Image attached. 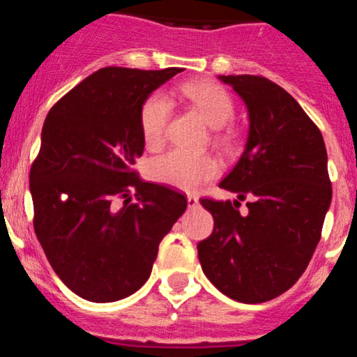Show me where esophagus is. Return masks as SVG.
Segmentation results:
<instances>
[{
	"mask_svg": "<svg viewBox=\"0 0 357 357\" xmlns=\"http://www.w3.org/2000/svg\"><path fill=\"white\" fill-rule=\"evenodd\" d=\"M187 206H189L190 209L197 208V206H199V199H197V196H192V194H189V196H187Z\"/></svg>",
	"mask_w": 357,
	"mask_h": 357,
	"instance_id": "obj_1",
	"label": "esophagus"
}]
</instances>
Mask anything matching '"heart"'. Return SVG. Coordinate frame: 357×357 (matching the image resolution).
<instances>
[{"label":"heart","mask_w":357,"mask_h":357,"mask_svg":"<svg viewBox=\"0 0 357 357\" xmlns=\"http://www.w3.org/2000/svg\"><path fill=\"white\" fill-rule=\"evenodd\" d=\"M178 94L185 98L211 127H223L234 116L232 98L218 84L194 80L180 86ZM170 115L172 101L165 94L154 93L144 99L139 112V123L146 148L158 149L163 146ZM218 172L220 165L213 156L182 149L163 154L149 165V177L153 180L183 190L197 189L201 183L215 178Z\"/></svg>","instance_id":"obj_1"}]
</instances>
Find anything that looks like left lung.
I'll return each instance as SVG.
<instances>
[{
  "mask_svg": "<svg viewBox=\"0 0 357 357\" xmlns=\"http://www.w3.org/2000/svg\"><path fill=\"white\" fill-rule=\"evenodd\" d=\"M245 102L244 153L220 187L248 199H201L215 220L197 244L206 277L245 304L289 290L310 264L332 201L326 148L319 128L285 89L259 75H218Z\"/></svg>",
  "mask_w": 357,
  "mask_h": 357,
  "instance_id": "obj_1",
  "label": "left lung"
}]
</instances>
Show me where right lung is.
Returning a JSON list of instances; mask_svg holds the SVG:
<instances>
[{"label": "right lung", "instance_id": "obj_1", "mask_svg": "<svg viewBox=\"0 0 357 357\" xmlns=\"http://www.w3.org/2000/svg\"><path fill=\"white\" fill-rule=\"evenodd\" d=\"M180 68L106 67L47 113L31 168L34 230L67 287L91 303H113L146 284L161 238L187 199L142 182L132 170L144 139V99ZM139 204H130L131 194Z\"/></svg>", "mask_w": 357, "mask_h": 357}]
</instances>
